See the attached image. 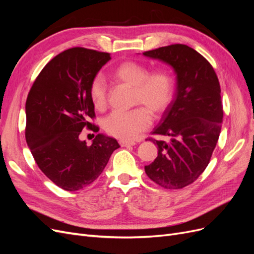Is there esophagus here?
I'll use <instances>...</instances> for the list:
<instances>
[{
	"mask_svg": "<svg viewBox=\"0 0 254 254\" xmlns=\"http://www.w3.org/2000/svg\"><path fill=\"white\" fill-rule=\"evenodd\" d=\"M136 143L134 141H125V140H120V145L124 146V147H128V146H133Z\"/></svg>",
	"mask_w": 254,
	"mask_h": 254,
	"instance_id": "1",
	"label": "esophagus"
}]
</instances>
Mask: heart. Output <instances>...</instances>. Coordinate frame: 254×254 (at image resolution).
I'll list each match as a JSON object with an SVG mask.
<instances>
[{
  "label": "heart",
  "mask_w": 254,
  "mask_h": 254,
  "mask_svg": "<svg viewBox=\"0 0 254 254\" xmlns=\"http://www.w3.org/2000/svg\"><path fill=\"white\" fill-rule=\"evenodd\" d=\"M111 77L133 88V104L144 105L153 114L162 113L171 104L174 94V80L166 70L152 71L134 61H126L114 67ZM90 99L96 109H103L107 102V86L101 76L90 84ZM151 123L150 114L143 107L130 111H114L104 122V129L121 140H132L147 129Z\"/></svg>",
  "instance_id": "heart-1"
}]
</instances>
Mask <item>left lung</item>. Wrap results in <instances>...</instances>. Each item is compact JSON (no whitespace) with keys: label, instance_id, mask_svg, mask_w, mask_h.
I'll return each instance as SVG.
<instances>
[{"label":"left lung","instance_id":"left-lung-1","mask_svg":"<svg viewBox=\"0 0 254 254\" xmlns=\"http://www.w3.org/2000/svg\"><path fill=\"white\" fill-rule=\"evenodd\" d=\"M143 55L172 66L176 75L174 99L153 129L171 140L149 139L158 146V157L145 173L164 189H182L203 173L218 141L224 117L219 81L209 61L186 44Z\"/></svg>","mask_w":254,"mask_h":254}]
</instances>
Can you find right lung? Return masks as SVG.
Segmentation results:
<instances>
[{
    "label": "right lung",
    "instance_id": "right-lung-1",
    "mask_svg": "<svg viewBox=\"0 0 254 254\" xmlns=\"http://www.w3.org/2000/svg\"><path fill=\"white\" fill-rule=\"evenodd\" d=\"M111 59L110 54L74 48L54 57L38 75L25 105V137L43 174L65 190H78L94 182L112 152L113 137L98 133L88 146L79 135L84 127L97 132L90 99L92 79Z\"/></svg>",
    "mask_w": 254,
    "mask_h": 254
}]
</instances>
